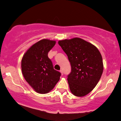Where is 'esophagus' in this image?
I'll use <instances>...</instances> for the list:
<instances>
[{
  "label": "esophagus",
  "mask_w": 121,
  "mask_h": 121,
  "mask_svg": "<svg viewBox=\"0 0 121 121\" xmlns=\"http://www.w3.org/2000/svg\"><path fill=\"white\" fill-rule=\"evenodd\" d=\"M60 72L61 73V75H63V71H62V70H60Z\"/></svg>",
  "instance_id": "obj_1"
}]
</instances>
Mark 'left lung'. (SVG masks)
<instances>
[{
    "mask_svg": "<svg viewBox=\"0 0 121 121\" xmlns=\"http://www.w3.org/2000/svg\"><path fill=\"white\" fill-rule=\"evenodd\" d=\"M58 44L70 62L71 71L67 80L71 92L77 97L87 95L103 72L101 54L95 45L80 38L59 40Z\"/></svg>",
    "mask_w": 121,
    "mask_h": 121,
    "instance_id": "8db88e82",
    "label": "left lung"
}]
</instances>
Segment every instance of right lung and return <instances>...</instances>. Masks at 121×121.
<instances>
[{
	"instance_id": "obj_1",
	"label": "right lung",
	"mask_w": 121,
	"mask_h": 121,
	"mask_svg": "<svg viewBox=\"0 0 121 121\" xmlns=\"http://www.w3.org/2000/svg\"><path fill=\"white\" fill-rule=\"evenodd\" d=\"M56 43L55 40L43 39L32 45L22 57V74L37 93H48L60 79L61 73L54 70L48 57V52Z\"/></svg>"
}]
</instances>
